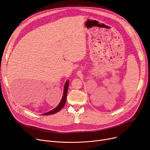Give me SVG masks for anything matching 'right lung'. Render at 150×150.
Here are the masks:
<instances>
[{
    "label": "right lung",
    "mask_w": 150,
    "mask_h": 150,
    "mask_svg": "<svg viewBox=\"0 0 150 150\" xmlns=\"http://www.w3.org/2000/svg\"><path fill=\"white\" fill-rule=\"evenodd\" d=\"M69 81L67 80L65 84V86L64 88V94H63V96L62 97V99L59 103V105H58L55 108H54L53 110H51V111L47 112L45 113H43V115H53L56 113L57 112H59L60 110L64 107V106L65 105L66 102V98H67V91H68V87H69Z\"/></svg>",
    "instance_id": "1"
}]
</instances>
